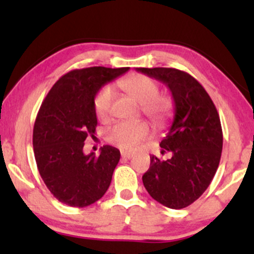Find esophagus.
<instances>
[{
	"instance_id": "34e87169",
	"label": "esophagus",
	"mask_w": 254,
	"mask_h": 254,
	"mask_svg": "<svg viewBox=\"0 0 254 254\" xmlns=\"http://www.w3.org/2000/svg\"><path fill=\"white\" fill-rule=\"evenodd\" d=\"M133 153H131V151H122V157H124V159H131Z\"/></svg>"
}]
</instances>
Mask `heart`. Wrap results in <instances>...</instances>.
<instances>
[{
    "label": "heart",
    "mask_w": 254,
    "mask_h": 254,
    "mask_svg": "<svg viewBox=\"0 0 254 254\" xmlns=\"http://www.w3.org/2000/svg\"><path fill=\"white\" fill-rule=\"evenodd\" d=\"M118 87L127 92L139 104L142 112L157 129H165L174 117V100L170 95L159 94L160 84L144 74H131L117 82ZM113 103L112 87L104 86L98 90L93 100L95 115L100 121H107L111 116ZM150 127L147 122H119L106 130V139L110 143L123 148L135 149L150 137Z\"/></svg>",
    "instance_id": "1"
}]
</instances>
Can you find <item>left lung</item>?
I'll use <instances>...</instances> for the list:
<instances>
[{
    "label": "left lung",
    "mask_w": 254,
    "mask_h": 254,
    "mask_svg": "<svg viewBox=\"0 0 254 254\" xmlns=\"http://www.w3.org/2000/svg\"><path fill=\"white\" fill-rule=\"evenodd\" d=\"M167 84L176 115L167 136L160 143L171 159L150 156L142 177L148 193L171 209L189 206L203 194L216 173L222 153L220 116L211 98L193 76L174 68H136Z\"/></svg>",
    "instance_id": "left-lung-1"
}]
</instances>
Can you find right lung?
<instances>
[{
  "mask_svg": "<svg viewBox=\"0 0 254 254\" xmlns=\"http://www.w3.org/2000/svg\"><path fill=\"white\" fill-rule=\"evenodd\" d=\"M129 68L75 69L64 74L44 99L34 122L33 150L46 188L60 202L75 208L95 203L109 189L121 159L117 148L100 155L83 153L84 141L98 125L93 100L106 82Z\"/></svg>",
  "mask_w": 254,
  "mask_h": 254,
  "instance_id": "obj_1",
  "label": "right lung"
}]
</instances>
